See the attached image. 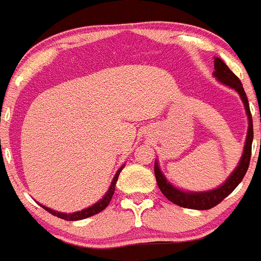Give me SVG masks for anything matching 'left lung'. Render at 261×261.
Instances as JSON below:
<instances>
[{
  "label": "left lung",
  "mask_w": 261,
  "mask_h": 261,
  "mask_svg": "<svg viewBox=\"0 0 261 261\" xmlns=\"http://www.w3.org/2000/svg\"><path fill=\"white\" fill-rule=\"evenodd\" d=\"M214 77L221 82L225 86L230 87V89L236 90L240 95L241 100H242L243 106H245L246 116H247L248 127H247V135H246L245 147H243L242 155L238 162L237 167L232 171V174L228 176V179L219 186L218 188L210 189V191L203 192H192V191H182V189L176 188L172 186L171 182L167 180L164 172L161 171L160 165H158V160L154 161V175L157 179V184L160 187V191L164 193L169 201L172 203L181 206L186 208H193V210H208V208L214 207L216 204L220 203L226 196H229L237 186L242 181L243 176H245L246 171L250 165V158H251V145L252 139H254V128H252V117L251 112H250V106H248L247 96L243 90L242 84H241L240 79L237 75L228 68V65L220 59V58H214Z\"/></svg>",
  "instance_id": "1"
}]
</instances>
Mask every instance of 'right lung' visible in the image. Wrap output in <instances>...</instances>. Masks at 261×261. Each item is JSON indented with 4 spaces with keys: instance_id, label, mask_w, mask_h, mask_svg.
Here are the masks:
<instances>
[{
    "instance_id": "obj_1",
    "label": "right lung",
    "mask_w": 261,
    "mask_h": 261,
    "mask_svg": "<svg viewBox=\"0 0 261 261\" xmlns=\"http://www.w3.org/2000/svg\"><path fill=\"white\" fill-rule=\"evenodd\" d=\"M123 167H125V165L117 170L116 175H114V177L112 179V182H111V186H109L108 191H107L106 194L101 197V199H99L96 203H94L92 206H90V207L84 208V210H81V211H75V213H72V214H67V213H59V211H55L50 207H46V206H43V204H41V203H40V206L41 207L45 208L46 211H48L50 214H53L54 216H58V218L64 219V220H69V221L82 220V219H86V218H90V216H92V215H96V214H99L100 211H103L104 208L108 206L109 202H111L112 197H113V193H114V189H116V182H117V180H118L119 172L122 171Z\"/></svg>"
}]
</instances>
